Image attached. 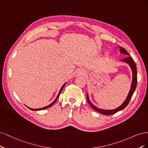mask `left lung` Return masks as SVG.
<instances>
[{
    "label": "left lung",
    "mask_w": 148,
    "mask_h": 148,
    "mask_svg": "<svg viewBox=\"0 0 148 148\" xmlns=\"http://www.w3.org/2000/svg\"><path fill=\"white\" fill-rule=\"evenodd\" d=\"M119 50H120V53L121 54H123L127 55L128 56L127 58L122 60L121 61V62H124V63H126L128 66H130L131 69H132V84H131V87L130 91L128 92V94L127 95V97L126 99H125V101L123 102V103L121 104L120 106H119L118 108L114 109H101L99 108L97 106H95L94 104L91 102V101L90 100L89 96H88V93H87V101L88 102L89 104L91 107L95 110L96 111L103 114L104 115H112V114H115L116 112L121 111L122 109H124L127 106V104L129 103L130 100L132 97V95L134 93L136 87V84H137V71H136V64L135 63L134 60H133V58L130 56V55L128 54L127 50L123 49V47H119Z\"/></svg>",
    "instance_id": "8db88e82"
}]
</instances>
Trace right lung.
I'll list each match as a JSON object with an SVG mask.
<instances>
[{"instance_id":"obj_1","label":"right lung","mask_w":148,"mask_h":148,"mask_svg":"<svg viewBox=\"0 0 148 148\" xmlns=\"http://www.w3.org/2000/svg\"><path fill=\"white\" fill-rule=\"evenodd\" d=\"M66 82H65L63 85H62V87H61V88H60V92H59V93H58V96L56 97V98H55V99L54 100V101L52 102L51 104H50L49 105H48V106H45V107H43V108H37V109H32V108H29V107H27H27L29 108V109H30L31 110H32V111H40V110H43V109H47V108H50V107H51V106H52L53 105V104H55V103L56 101V100L58 99V98H59V97H60V93H61V91H62V90H63V88H64V87L65 86V85H66Z\"/></svg>"}]
</instances>
